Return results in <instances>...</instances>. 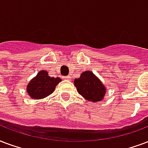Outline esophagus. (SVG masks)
<instances>
[{"label": "esophagus", "mask_w": 148, "mask_h": 148, "mask_svg": "<svg viewBox=\"0 0 148 148\" xmlns=\"http://www.w3.org/2000/svg\"><path fill=\"white\" fill-rule=\"evenodd\" d=\"M64 79H66V80H71V77L69 75H67V76H64Z\"/></svg>", "instance_id": "1"}]
</instances>
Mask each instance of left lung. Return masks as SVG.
Returning a JSON list of instances; mask_svg holds the SVG:
<instances>
[{
    "label": "left lung",
    "instance_id": "obj_1",
    "mask_svg": "<svg viewBox=\"0 0 148 148\" xmlns=\"http://www.w3.org/2000/svg\"><path fill=\"white\" fill-rule=\"evenodd\" d=\"M74 86L79 94L88 101H101L106 94V87L91 71L83 72L78 79H75Z\"/></svg>",
    "mask_w": 148,
    "mask_h": 148
}]
</instances>
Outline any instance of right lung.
<instances>
[{"instance_id": "1", "label": "right lung", "mask_w": 148, "mask_h": 148, "mask_svg": "<svg viewBox=\"0 0 148 148\" xmlns=\"http://www.w3.org/2000/svg\"><path fill=\"white\" fill-rule=\"evenodd\" d=\"M61 81L59 77H51L47 71L41 70L28 83L26 92L33 99H43L54 92Z\"/></svg>"}]
</instances>
